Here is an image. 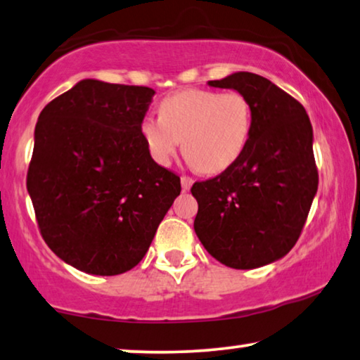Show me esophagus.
Listing matches in <instances>:
<instances>
[{"label": "esophagus", "instance_id": "1", "mask_svg": "<svg viewBox=\"0 0 360 360\" xmlns=\"http://www.w3.org/2000/svg\"><path fill=\"white\" fill-rule=\"evenodd\" d=\"M192 184H194V179L189 178V176H182L181 178V186H182V191L187 192L192 187Z\"/></svg>", "mask_w": 360, "mask_h": 360}]
</instances>
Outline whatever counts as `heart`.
<instances>
[{
	"instance_id": "heart-1",
	"label": "heart",
	"mask_w": 360,
	"mask_h": 360,
	"mask_svg": "<svg viewBox=\"0 0 360 360\" xmlns=\"http://www.w3.org/2000/svg\"><path fill=\"white\" fill-rule=\"evenodd\" d=\"M160 117L142 121L141 132L152 158L169 165L182 141L187 162L218 174L238 162L252 131V106L239 92L187 89L160 103Z\"/></svg>"
}]
</instances>
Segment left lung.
<instances>
[{"mask_svg":"<svg viewBox=\"0 0 360 360\" xmlns=\"http://www.w3.org/2000/svg\"><path fill=\"white\" fill-rule=\"evenodd\" d=\"M208 85L249 100L252 131L238 162L192 186L195 234L236 270L273 264L297 243L317 194L312 124L297 100L259 74L234 72Z\"/></svg>","mask_w":360,"mask_h":360,"instance_id":"obj_1","label":"left lung"}]
</instances>
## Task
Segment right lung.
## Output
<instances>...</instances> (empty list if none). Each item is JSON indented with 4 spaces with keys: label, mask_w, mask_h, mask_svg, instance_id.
I'll list each match as a JSON object with an SVG mask.
<instances>
[{
    "label": "right lung",
    "mask_w": 360,
    "mask_h": 360,
    "mask_svg": "<svg viewBox=\"0 0 360 360\" xmlns=\"http://www.w3.org/2000/svg\"><path fill=\"white\" fill-rule=\"evenodd\" d=\"M153 89L84 79L41 110L27 191L63 262L121 275L143 259L181 179L153 162L141 126Z\"/></svg>",
    "instance_id": "add662e5"
}]
</instances>
